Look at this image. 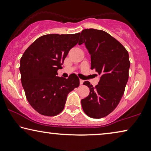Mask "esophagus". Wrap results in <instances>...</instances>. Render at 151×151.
Wrapping results in <instances>:
<instances>
[{"mask_svg":"<svg viewBox=\"0 0 151 151\" xmlns=\"http://www.w3.org/2000/svg\"><path fill=\"white\" fill-rule=\"evenodd\" d=\"M79 81H80V84H81V85H82L83 83V82H84V81L82 80V79H80V80H79Z\"/></svg>","mask_w":151,"mask_h":151,"instance_id":"esophagus-1","label":"esophagus"}]
</instances>
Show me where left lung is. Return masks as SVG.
I'll return each mask as SVG.
<instances>
[{
	"label": "left lung",
	"mask_w": 151,
	"mask_h": 151,
	"mask_svg": "<svg viewBox=\"0 0 151 151\" xmlns=\"http://www.w3.org/2000/svg\"><path fill=\"white\" fill-rule=\"evenodd\" d=\"M79 35L78 45H85L91 55V68L100 76L95 87L89 81L83 83L90 92L81 100L82 108L89 117L100 119L116 109L124 93L129 78V54L117 40L103 30L85 29Z\"/></svg>",
	"instance_id": "left-lung-1"
}]
</instances>
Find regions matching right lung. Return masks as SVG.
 <instances>
[{"label": "right lung", "instance_id": "add662e5", "mask_svg": "<svg viewBox=\"0 0 151 151\" xmlns=\"http://www.w3.org/2000/svg\"><path fill=\"white\" fill-rule=\"evenodd\" d=\"M80 33L43 35L28 47L20 60L21 81L29 104L36 111L52 116L64 109L70 92L79 85L72 74L58 76V70L70 49L78 43Z\"/></svg>", "mask_w": 151, "mask_h": 151}]
</instances>
